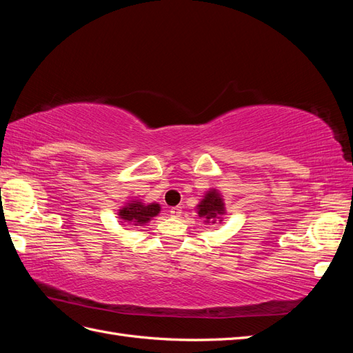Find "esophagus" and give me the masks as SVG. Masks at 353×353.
Returning <instances> with one entry per match:
<instances>
[{"label":"esophagus","instance_id":"esophagus-1","mask_svg":"<svg viewBox=\"0 0 353 353\" xmlns=\"http://www.w3.org/2000/svg\"><path fill=\"white\" fill-rule=\"evenodd\" d=\"M169 212H170V216H174V218H179V216H181V213H183V209H181L179 206H175V208L170 209Z\"/></svg>","mask_w":353,"mask_h":353}]
</instances>
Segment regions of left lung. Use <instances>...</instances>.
I'll return each mask as SVG.
<instances>
[{
	"instance_id": "left-lung-1",
	"label": "left lung",
	"mask_w": 353,
	"mask_h": 353,
	"mask_svg": "<svg viewBox=\"0 0 353 353\" xmlns=\"http://www.w3.org/2000/svg\"><path fill=\"white\" fill-rule=\"evenodd\" d=\"M199 216L205 219L208 223H216L222 222V216L225 215V203L221 193L215 188H210L208 193L200 200L199 205L196 206Z\"/></svg>"
}]
</instances>
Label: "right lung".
Instances as JSON below:
<instances>
[{
  "instance_id": "obj_1",
  "label": "right lung",
  "mask_w": 353,
  "mask_h": 353,
  "mask_svg": "<svg viewBox=\"0 0 353 353\" xmlns=\"http://www.w3.org/2000/svg\"><path fill=\"white\" fill-rule=\"evenodd\" d=\"M159 212V203H148V205H145L141 200H130L122 209H119L117 215H119V219L126 222L128 225L143 227L147 222H150L154 216H157Z\"/></svg>"
}]
</instances>
